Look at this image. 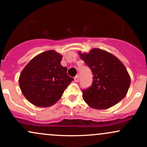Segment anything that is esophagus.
Returning <instances> with one entry per match:
<instances>
[{
	"label": "esophagus",
	"instance_id": "1",
	"mask_svg": "<svg viewBox=\"0 0 147 147\" xmlns=\"http://www.w3.org/2000/svg\"><path fill=\"white\" fill-rule=\"evenodd\" d=\"M75 79V82H78L79 80V75H77L75 77V79Z\"/></svg>",
	"mask_w": 147,
	"mask_h": 147
}]
</instances>
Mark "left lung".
<instances>
[{"label":"left lung","instance_id":"obj_1","mask_svg":"<svg viewBox=\"0 0 147 147\" xmlns=\"http://www.w3.org/2000/svg\"><path fill=\"white\" fill-rule=\"evenodd\" d=\"M93 75L89 88L82 90L85 102L95 109H108L125 97L131 84L126 67L110 52L93 48L88 53L78 52Z\"/></svg>","mask_w":147,"mask_h":147}]
</instances>
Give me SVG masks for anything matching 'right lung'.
<instances>
[{
	"mask_svg": "<svg viewBox=\"0 0 147 147\" xmlns=\"http://www.w3.org/2000/svg\"><path fill=\"white\" fill-rule=\"evenodd\" d=\"M62 57L55 50H48L34 57L22 70L19 86L31 104L38 107L54 105L74 80L66 67L61 65Z\"/></svg>",
	"mask_w": 147,
	"mask_h": 147,
	"instance_id": "add662e5",
	"label": "right lung"
}]
</instances>
